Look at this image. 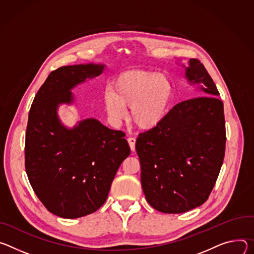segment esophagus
Segmentation results:
<instances>
[{
	"mask_svg": "<svg viewBox=\"0 0 254 254\" xmlns=\"http://www.w3.org/2000/svg\"><path fill=\"white\" fill-rule=\"evenodd\" d=\"M128 143H129V146H130V149L132 151L135 150V143H136V139L134 137H129L128 138Z\"/></svg>",
	"mask_w": 254,
	"mask_h": 254,
	"instance_id": "obj_1",
	"label": "esophagus"
}]
</instances>
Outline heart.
Wrapping results in <instances>:
<instances>
[{
  "label": "heart",
  "mask_w": 254,
  "mask_h": 254,
  "mask_svg": "<svg viewBox=\"0 0 254 254\" xmlns=\"http://www.w3.org/2000/svg\"><path fill=\"white\" fill-rule=\"evenodd\" d=\"M173 86L164 75L144 70L120 74L106 96L109 116L116 122L127 117L131 108L132 122L143 130L156 127L167 115Z\"/></svg>",
  "instance_id": "b5f03b06"
}]
</instances>
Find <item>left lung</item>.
Listing matches in <instances>:
<instances>
[{
  "label": "left lung",
  "mask_w": 254,
  "mask_h": 254,
  "mask_svg": "<svg viewBox=\"0 0 254 254\" xmlns=\"http://www.w3.org/2000/svg\"><path fill=\"white\" fill-rule=\"evenodd\" d=\"M190 84L203 94L176 105L154 128L140 133L136 151L146 201L155 210L180 214L204 204L225 155L224 108L212 77L200 61L186 67Z\"/></svg>",
  "instance_id": "left-lung-1"
}]
</instances>
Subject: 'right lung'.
<instances>
[{"mask_svg":"<svg viewBox=\"0 0 254 254\" xmlns=\"http://www.w3.org/2000/svg\"><path fill=\"white\" fill-rule=\"evenodd\" d=\"M104 64L62 66L50 72L31 105L25 139V168L38 199L67 219L96 212L107 200L119 166L129 156L125 133L94 118L68 129L59 106L73 103L71 90L104 71Z\"/></svg>","mask_w":254,"mask_h":254,"instance_id":"right-lung-1","label":"right lung"}]
</instances>
